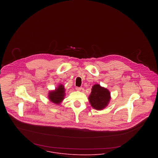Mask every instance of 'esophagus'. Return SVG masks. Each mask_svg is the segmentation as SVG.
Segmentation results:
<instances>
[{"mask_svg": "<svg viewBox=\"0 0 158 158\" xmlns=\"http://www.w3.org/2000/svg\"><path fill=\"white\" fill-rule=\"evenodd\" d=\"M76 89L77 90H81V87H78V86H77V87H76Z\"/></svg>", "mask_w": 158, "mask_h": 158, "instance_id": "obj_1", "label": "esophagus"}]
</instances>
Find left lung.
I'll use <instances>...</instances> for the list:
<instances>
[{"mask_svg":"<svg viewBox=\"0 0 158 158\" xmlns=\"http://www.w3.org/2000/svg\"><path fill=\"white\" fill-rule=\"evenodd\" d=\"M89 100L94 109L102 110L108 105L110 100V92L99 85H95L92 88Z\"/></svg>","mask_w":158,"mask_h":158,"instance_id":"1","label":"left lung"}]
</instances>
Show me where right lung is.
Instances as JSON below:
<instances>
[{
	"mask_svg": "<svg viewBox=\"0 0 158 158\" xmlns=\"http://www.w3.org/2000/svg\"><path fill=\"white\" fill-rule=\"evenodd\" d=\"M65 89L64 86L62 85H60L58 88H56L55 91L50 92L48 95L49 99L50 101L55 104L59 105L60 102L64 99Z\"/></svg>",
	"mask_w": 158,
	"mask_h": 158,
	"instance_id": "obj_1",
	"label": "right lung"
}]
</instances>
